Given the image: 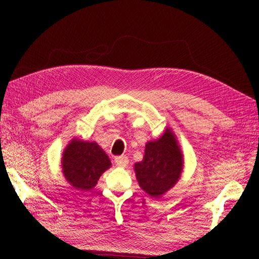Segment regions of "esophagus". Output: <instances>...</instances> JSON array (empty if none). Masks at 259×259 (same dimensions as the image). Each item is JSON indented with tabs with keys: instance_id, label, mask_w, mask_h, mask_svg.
I'll use <instances>...</instances> for the list:
<instances>
[{
	"instance_id": "esophagus-1",
	"label": "esophagus",
	"mask_w": 259,
	"mask_h": 259,
	"mask_svg": "<svg viewBox=\"0 0 259 259\" xmlns=\"http://www.w3.org/2000/svg\"><path fill=\"white\" fill-rule=\"evenodd\" d=\"M115 163L117 166H126L129 163V159L128 156L125 155H121V156H116L115 157Z\"/></svg>"
}]
</instances>
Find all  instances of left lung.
Listing matches in <instances>:
<instances>
[{"label":"left lung","mask_w":259,"mask_h":259,"mask_svg":"<svg viewBox=\"0 0 259 259\" xmlns=\"http://www.w3.org/2000/svg\"><path fill=\"white\" fill-rule=\"evenodd\" d=\"M182 170V152L169 129L160 139L146 144L143 161L135 164L139 186L153 198L170 190L181 177Z\"/></svg>","instance_id":"left-lung-1"}]
</instances>
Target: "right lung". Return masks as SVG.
<instances>
[{
    "mask_svg": "<svg viewBox=\"0 0 259 259\" xmlns=\"http://www.w3.org/2000/svg\"><path fill=\"white\" fill-rule=\"evenodd\" d=\"M111 166V161L96 143L74 139L63 155V172L73 187L91 190L99 177Z\"/></svg>",
    "mask_w": 259,
    "mask_h": 259,
    "instance_id": "right-lung-1",
    "label": "right lung"
}]
</instances>
